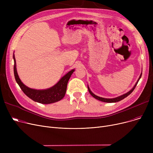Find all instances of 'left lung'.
<instances>
[{
    "label": "left lung",
    "instance_id": "left-lung-1",
    "mask_svg": "<svg viewBox=\"0 0 153 153\" xmlns=\"http://www.w3.org/2000/svg\"><path fill=\"white\" fill-rule=\"evenodd\" d=\"M141 75H142V72L141 73V74H140V77H139L138 80L137 81V82H136V84H135V85H134V87L132 88V89H131L129 92H128L127 93H126V94H123V95H120V96H118V97H115V98H113V99H105V98H103V97H99V96L95 95L94 94H93V93L92 92V91H91L90 90V89H89V86H87V87H88V90H89V93L91 94V95L93 97H94L95 99H97V100H100V101L104 102H108V103L117 102H119V101H120V100H122L124 99L125 98H126V97H128V96L130 94H131V92H132L134 91V89H135V87L136 86V85H137V84H138V81H140V78H141Z\"/></svg>",
    "mask_w": 153,
    "mask_h": 153
}]
</instances>
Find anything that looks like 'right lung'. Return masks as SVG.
Returning a JSON list of instances; mask_svg holds the SVG:
<instances>
[{"label": "right lung", "mask_w": 153, "mask_h": 153, "mask_svg": "<svg viewBox=\"0 0 153 153\" xmlns=\"http://www.w3.org/2000/svg\"><path fill=\"white\" fill-rule=\"evenodd\" d=\"M13 58L14 60L13 71L16 82H17L24 94L28 96L29 98L35 102L43 104H50L54 103L63 99L66 92L67 85L69 79H70L72 74L73 73L75 69H72L68 72L66 75H64L59 80L57 84H56L53 87L49 88V89L44 90H36L28 87L25 84H23V83L21 81L17 73V68H16V61L14 53L13 55Z\"/></svg>", "instance_id": "obj_1"}]
</instances>
